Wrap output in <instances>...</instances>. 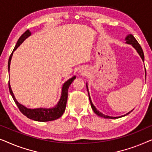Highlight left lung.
Returning <instances> with one entry per match:
<instances>
[{
    "instance_id": "left-lung-1",
    "label": "left lung",
    "mask_w": 152,
    "mask_h": 152,
    "mask_svg": "<svg viewBox=\"0 0 152 152\" xmlns=\"http://www.w3.org/2000/svg\"><path fill=\"white\" fill-rule=\"evenodd\" d=\"M125 41H126V43H127V44H130L132 45L133 47L134 48L135 50L137 51V53H138V55H140V57H141V59H142V61L144 62L145 61V57H144V53H143V51H142V49L141 46L139 44L138 41L136 39H135V37L133 36L132 34H128L127 36L125 38ZM145 77H146V69H145ZM86 89H87V91H88V97H89V100H90V102H91V107H92L93 109V111L95 112V114H97V115L99 116V117H102V118H109V119H115V118H121V117H123V116H125L126 115H128V114H129L131 112H132L133 110L132 111L128 112L127 113H126L125 115H122V116H119V117H112V116H109V115H104L103 113H102L101 112H99L98 110H97L96 108L94 105H93V104L92 102V101H91V97H90V94H89L88 93V84H86Z\"/></svg>"
}]
</instances>
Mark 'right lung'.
Segmentation results:
<instances>
[{"mask_svg":"<svg viewBox=\"0 0 152 152\" xmlns=\"http://www.w3.org/2000/svg\"><path fill=\"white\" fill-rule=\"evenodd\" d=\"M31 36V32L29 30L26 31V32L23 33L17 41L16 44L14 47V48L12 51V53L10 55L9 58V61H8V71L10 72V63H11V59L13 55L14 52L18 48V46L26 40V39ZM10 76V75H9ZM76 76L75 75L71 77L69 80L66 81L62 86L61 88V97L59 102H58L57 104H56L54 107L52 108H36V109H29L23 106L21 104H20L16 100L15 96H14L13 92L11 88V86H10V83L9 81V90L11 94L12 98L15 102L16 104L17 105L18 109L20 111V112L26 115L27 118H30L31 120H35V121L38 122H48V121H52V120H57L61 116L63 115L64 112L65 111L66 107V102H67L68 99V90L69 88L70 85L72 84L74 80H75Z\"/></svg>","mask_w":152,"mask_h":152,"instance_id":"add662e5","label":"right lung"}]
</instances>
